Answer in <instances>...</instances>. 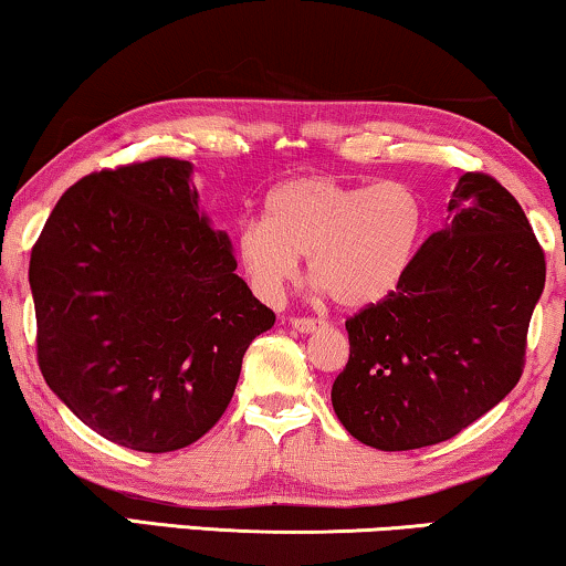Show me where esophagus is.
I'll return each instance as SVG.
<instances>
[{
	"label": "esophagus",
	"instance_id": "34e87169",
	"mask_svg": "<svg viewBox=\"0 0 566 566\" xmlns=\"http://www.w3.org/2000/svg\"><path fill=\"white\" fill-rule=\"evenodd\" d=\"M291 327L296 332H304V335H308V332H316L319 327H324V322L312 319V316H293Z\"/></svg>",
	"mask_w": 566,
	"mask_h": 566
}]
</instances>
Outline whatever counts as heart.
I'll use <instances>...</instances> for the list:
<instances>
[{
  "label": "heart",
  "instance_id": "b5f03b06",
  "mask_svg": "<svg viewBox=\"0 0 566 566\" xmlns=\"http://www.w3.org/2000/svg\"><path fill=\"white\" fill-rule=\"evenodd\" d=\"M422 231L424 206L412 185L308 175L270 192L265 221H244L234 250L265 304H281L298 277L301 258H308V275L335 304L363 308L401 283Z\"/></svg>",
  "mask_w": 566,
  "mask_h": 566
}]
</instances>
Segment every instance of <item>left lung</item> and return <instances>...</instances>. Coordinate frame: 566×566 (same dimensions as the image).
<instances>
[{"instance_id":"8db88e82","label":"left lung","mask_w":566,"mask_h":566,"mask_svg":"<svg viewBox=\"0 0 566 566\" xmlns=\"http://www.w3.org/2000/svg\"><path fill=\"white\" fill-rule=\"evenodd\" d=\"M544 283V250L521 203L494 177L467 172L448 223L424 239L397 289L345 322L337 420L378 451L459 436L521 381Z\"/></svg>"}]
</instances>
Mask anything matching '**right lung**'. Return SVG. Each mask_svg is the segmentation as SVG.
Here are the masks:
<instances>
[{
	"label": "right lung",
	"mask_w": 566,
	"mask_h": 566,
	"mask_svg": "<svg viewBox=\"0 0 566 566\" xmlns=\"http://www.w3.org/2000/svg\"><path fill=\"white\" fill-rule=\"evenodd\" d=\"M190 172L159 157L82 177L30 252L45 384L87 428L144 453L203 438L247 347L275 324Z\"/></svg>",
	"instance_id": "right-lung-1"
}]
</instances>
